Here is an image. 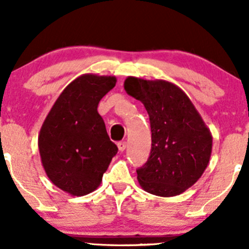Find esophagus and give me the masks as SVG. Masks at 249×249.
I'll list each match as a JSON object with an SVG mask.
<instances>
[{
  "mask_svg": "<svg viewBox=\"0 0 249 249\" xmlns=\"http://www.w3.org/2000/svg\"><path fill=\"white\" fill-rule=\"evenodd\" d=\"M117 147H119V149L121 152H124L125 148H127V142L125 141H120L119 143H117Z\"/></svg>",
  "mask_w": 249,
  "mask_h": 249,
  "instance_id": "34e87169",
  "label": "esophagus"
}]
</instances>
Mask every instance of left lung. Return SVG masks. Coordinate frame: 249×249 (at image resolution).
Masks as SVG:
<instances>
[{
    "instance_id": "8db88e82",
    "label": "left lung",
    "mask_w": 249,
    "mask_h": 249,
    "mask_svg": "<svg viewBox=\"0 0 249 249\" xmlns=\"http://www.w3.org/2000/svg\"><path fill=\"white\" fill-rule=\"evenodd\" d=\"M124 89L143 103L151 124V153L136 170L141 188L162 197L181 194L208 166L210 130L190 98L172 83L128 77Z\"/></svg>"
}]
</instances>
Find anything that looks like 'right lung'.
Returning <instances> with one entry per match:
<instances>
[{
    "instance_id": "add662e5",
    "label": "right lung",
    "mask_w": 249,
    "mask_h": 249,
    "mask_svg": "<svg viewBox=\"0 0 249 249\" xmlns=\"http://www.w3.org/2000/svg\"><path fill=\"white\" fill-rule=\"evenodd\" d=\"M116 84L113 76L84 74L65 88L39 135L42 166L53 184L73 196L97 189L116 156L97 107Z\"/></svg>"
}]
</instances>
